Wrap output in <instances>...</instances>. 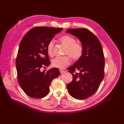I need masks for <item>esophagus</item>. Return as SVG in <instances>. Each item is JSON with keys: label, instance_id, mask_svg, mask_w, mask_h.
<instances>
[{"label": "esophagus", "instance_id": "1", "mask_svg": "<svg viewBox=\"0 0 124 124\" xmlns=\"http://www.w3.org/2000/svg\"><path fill=\"white\" fill-rule=\"evenodd\" d=\"M60 73H61V74H62V73H64L67 72L66 71H65L64 70H62V69H60Z\"/></svg>", "mask_w": 124, "mask_h": 124}]
</instances>
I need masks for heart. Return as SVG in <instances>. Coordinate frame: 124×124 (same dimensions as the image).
<instances>
[{
  "label": "heart",
  "instance_id": "obj_1",
  "mask_svg": "<svg viewBox=\"0 0 124 124\" xmlns=\"http://www.w3.org/2000/svg\"><path fill=\"white\" fill-rule=\"evenodd\" d=\"M59 40L61 43L65 46L64 54L69 55L73 60H77L81 57L83 53V46L79 43H76L74 38L69 35H63L60 37ZM54 42L50 40L47 45V52L49 56L53 54V47ZM71 62V58L69 55L57 56L53 59L52 64L54 67L60 69L64 68L69 64Z\"/></svg>",
  "mask_w": 124,
  "mask_h": 124
}]
</instances>
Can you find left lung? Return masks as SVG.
Wrapping results in <instances>:
<instances>
[{
    "instance_id": "1",
    "label": "left lung",
    "mask_w": 124,
    "mask_h": 124,
    "mask_svg": "<svg viewBox=\"0 0 124 124\" xmlns=\"http://www.w3.org/2000/svg\"><path fill=\"white\" fill-rule=\"evenodd\" d=\"M66 32L78 38L83 47L82 56L68 68L73 80L67 87L72 97L85 99L95 93L104 78V57L102 45L97 37L87 29H69ZM76 70H78V73L75 72Z\"/></svg>"
}]
</instances>
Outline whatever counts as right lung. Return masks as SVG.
Segmentation results:
<instances>
[{"instance_id":"obj_1","label":"right lung","mask_w":124,"mask_h":124,"mask_svg":"<svg viewBox=\"0 0 124 124\" xmlns=\"http://www.w3.org/2000/svg\"><path fill=\"white\" fill-rule=\"evenodd\" d=\"M62 28L39 27L32 28L21 41L16 60L18 81L25 94L32 98L46 96L52 81L60 75L57 68L41 69L51 64L47 45Z\"/></svg>"}]
</instances>
